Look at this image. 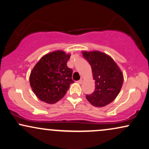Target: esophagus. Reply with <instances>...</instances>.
<instances>
[{"label": "esophagus", "instance_id": "obj_1", "mask_svg": "<svg viewBox=\"0 0 149 149\" xmlns=\"http://www.w3.org/2000/svg\"><path fill=\"white\" fill-rule=\"evenodd\" d=\"M77 82H78V84H81V83L82 82V79H80V80H79L77 81Z\"/></svg>", "mask_w": 149, "mask_h": 149}]
</instances>
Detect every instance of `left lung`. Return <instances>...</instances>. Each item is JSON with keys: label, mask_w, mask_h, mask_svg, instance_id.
I'll return each instance as SVG.
<instances>
[{"label": "left lung", "mask_w": 149, "mask_h": 149, "mask_svg": "<svg viewBox=\"0 0 149 149\" xmlns=\"http://www.w3.org/2000/svg\"><path fill=\"white\" fill-rule=\"evenodd\" d=\"M83 56L91 65L95 91L86 95L87 100L96 107L109 104L117 97L123 83V73L114 60L98 51L83 52Z\"/></svg>", "instance_id": "left-lung-1"}]
</instances>
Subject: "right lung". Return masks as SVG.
<instances>
[{
  "label": "right lung",
  "mask_w": 149,
  "mask_h": 149,
  "mask_svg": "<svg viewBox=\"0 0 149 149\" xmlns=\"http://www.w3.org/2000/svg\"><path fill=\"white\" fill-rule=\"evenodd\" d=\"M70 55L63 51H55L41 58L32 70L30 84L39 100L47 104H54L61 100L74 82L73 70L67 66Z\"/></svg>",
  "instance_id": "obj_1"
}]
</instances>
